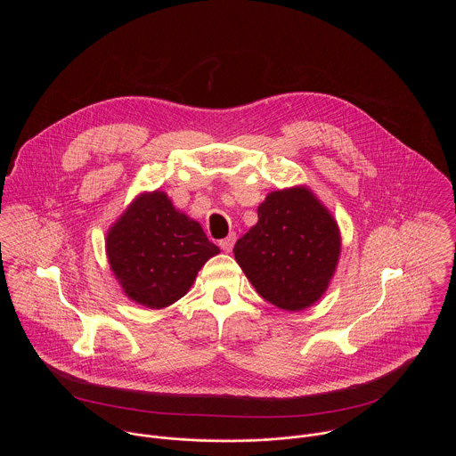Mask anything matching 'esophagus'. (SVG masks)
I'll return each mask as SVG.
<instances>
[{"instance_id": "obj_1", "label": "esophagus", "mask_w": 456, "mask_h": 456, "mask_svg": "<svg viewBox=\"0 0 456 456\" xmlns=\"http://www.w3.org/2000/svg\"><path fill=\"white\" fill-rule=\"evenodd\" d=\"M235 239H237V235H235V233H230L226 239H221V240H219V248H221L224 253H230V251L233 249Z\"/></svg>"}]
</instances>
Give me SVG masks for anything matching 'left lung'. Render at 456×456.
<instances>
[{
	"instance_id": "1",
	"label": "left lung",
	"mask_w": 456,
	"mask_h": 456,
	"mask_svg": "<svg viewBox=\"0 0 456 456\" xmlns=\"http://www.w3.org/2000/svg\"><path fill=\"white\" fill-rule=\"evenodd\" d=\"M233 253L266 302L302 311L325 293L338 260L340 235L314 195L293 188L265 198L258 223L237 240Z\"/></svg>"
}]
</instances>
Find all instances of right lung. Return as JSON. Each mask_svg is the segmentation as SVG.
Listing matches in <instances>:
<instances>
[{
	"label": "right lung",
	"mask_w": 456,
	"mask_h": 456,
	"mask_svg": "<svg viewBox=\"0 0 456 456\" xmlns=\"http://www.w3.org/2000/svg\"><path fill=\"white\" fill-rule=\"evenodd\" d=\"M217 253L201 226L161 191L138 196L107 237V256L125 293L151 309L184 297Z\"/></svg>",
	"instance_id": "add662e5"
}]
</instances>
